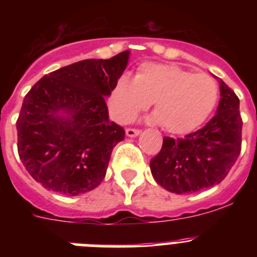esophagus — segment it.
<instances>
[{
  "label": "esophagus",
  "mask_w": 257,
  "mask_h": 257,
  "mask_svg": "<svg viewBox=\"0 0 257 257\" xmlns=\"http://www.w3.org/2000/svg\"><path fill=\"white\" fill-rule=\"evenodd\" d=\"M139 134H140L139 128H131V127L126 128V135L130 136V138H135V136H138Z\"/></svg>",
  "instance_id": "34e87169"
}]
</instances>
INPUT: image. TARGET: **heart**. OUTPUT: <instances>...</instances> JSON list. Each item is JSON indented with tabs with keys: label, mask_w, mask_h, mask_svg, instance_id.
<instances>
[{
	"label": "heart",
	"mask_w": 257,
	"mask_h": 257,
	"mask_svg": "<svg viewBox=\"0 0 257 257\" xmlns=\"http://www.w3.org/2000/svg\"><path fill=\"white\" fill-rule=\"evenodd\" d=\"M219 99L216 79L175 64L145 63L134 79L115 81L109 105L119 122H130L153 101L152 121L167 133L183 135L197 130L210 117Z\"/></svg>",
	"instance_id": "1"
}]
</instances>
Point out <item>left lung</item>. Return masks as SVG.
I'll return each instance as SVG.
<instances>
[{"mask_svg":"<svg viewBox=\"0 0 257 257\" xmlns=\"http://www.w3.org/2000/svg\"><path fill=\"white\" fill-rule=\"evenodd\" d=\"M216 114L198 131L184 138H163L151 160L154 180L169 192L190 194L221 183L240 153L239 99L222 79Z\"/></svg>","mask_w":257,"mask_h":257,"instance_id":"8db88e82","label":"left lung"}]
</instances>
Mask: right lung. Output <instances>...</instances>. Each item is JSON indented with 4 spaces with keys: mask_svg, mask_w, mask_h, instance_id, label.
I'll return each instance as SVG.
<instances>
[{
    "mask_svg": "<svg viewBox=\"0 0 257 257\" xmlns=\"http://www.w3.org/2000/svg\"><path fill=\"white\" fill-rule=\"evenodd\" d=\"M130 51L86 59L46 74L29 90L17 121L18 153L47 190L78 196L105 176L123 127L109 121L105 96L128 63Z\"/></svg>",
    "mask_w": 257,
    "mask_h": 257,
    "instance_id": "right-lung-1",
    "label": "right lung"
}]
</instances>
